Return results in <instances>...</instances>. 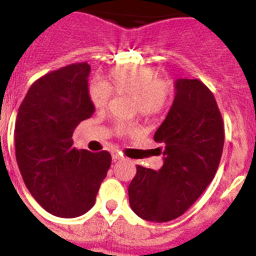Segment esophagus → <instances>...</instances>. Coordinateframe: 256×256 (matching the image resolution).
Returning a JSON list of instances; mask_svg holds the SVG:
<instances>
[{"mask_svg": "<svg viewBox=\"0 0 256 256\" xmlns=\"http://www.w3.org/2000/svg\"><path fill=\"white\" fill-rule=\"evenodd\" d=\"M112 159L114 160H122L123 159V155L119 152H112Z\"/></svg>", "mask_w": 256, "mask_h": 256, "instance_id": "obj_1", "label": "esophagus"}]
</instances>
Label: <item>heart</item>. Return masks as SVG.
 <instances>
[{"instance_id":"b5f03b06","label":"heart","mask_w":256,"mask_h":256,"mask_svg":"<svg viewBox=\"0 0 256 256\" xmlns=\"http://www.w3.org/2000/svg\"><path fill=\"white\" fill-rule=\"evenodd\" d=\"M130 94V112L152 116L165 108L170 94V83L162 78H156L155 70L148 66L115 68L106 78V84L94 82L90 84L88 94L94 108L106 106L110 94ZM134 130L133 124H120L118 130L130 133Z\"/></svg>"}]
</instances>
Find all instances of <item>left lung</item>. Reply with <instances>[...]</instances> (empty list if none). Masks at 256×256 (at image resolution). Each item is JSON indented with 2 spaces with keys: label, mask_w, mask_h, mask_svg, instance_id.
Segmentation results:
<instances>
[{
  "label": "left lung",
  "mask_w": 256,
  "mask_h": 256,
  "mask_svg": "<svg viewBox=\"0 0 256 256\" xmlns=\"http://www.w3.org/2000/svg\"><path fill=\"white\" fill-rule=\"evenodd\" d=\"M168 115L154 134L162 144L159 170L137 165L128 187L133 212L144 220L180 216L212 180L219 166L224 126L214 94L198 79H177Z\"/></svg>",
  "instance_id": "8db88e82"
}]
</instances>
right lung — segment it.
I'll list each match as a JSON object with an SVG mask.
<instances>
[{
	"label": "right lung",
	"mask_w": 256,
	"mask_h": 256,
	"mask_svg": "<svg viewBox=\"0 0 256 256\" xmlns=\"http://www.w3.org/2000/svg\"><path fill=\"white\" fill-rule=\"evenodd\" d=\"M87 62L51 72L29 88L15 123V151L26 188L52 216L76 218L91 209L112 155L73 148V132L94 112Z\"/></svg>",
	"instance_id": "1"
}]
</instances>
